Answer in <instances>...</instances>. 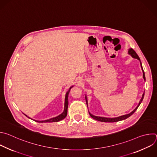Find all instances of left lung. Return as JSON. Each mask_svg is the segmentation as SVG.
<instances>
[{
  "mask_svg": "<svg viewBox=\"0 0 157 157\" xmlns=\"http://www.w3.org/2000/svg\"><path fill=\"white\" fill-rule=\"evenodd\" d=\"M128 54L129 55H131L133 58L134 59H138L139 60H140V66H141V69H142V72H143V78L144 79V80L145 81V73H144V71L143 70V68H142V63L140 62V58L138 56V55L137 54V53L134 51L133 49L131 48L129 49L128 51ZM144 93H143L142 95V98L140 99L137 106L130 113L128 114H125V115H122V116H119V117H101V116H94L92 114H91L89 111H88V113L90 115V116L93 118L94 119H95L97 121H101V122H117V121H122V120H124L126 119L127 118H128L129 117H130L131 115H132L134 112L137 110V109L139 108V106H140V105L141 104L143 99H144ZM85 100H86V105H87V107H88V100H87V97L85 95Z\"/></svg>",
  "mask_w": 157,
  "mask_h": 157,
  "instance_id": "1",
  "label": "left lung"
}]
</instances>
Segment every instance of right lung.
I'll return each mask as SVG.
<instances>
[{"label":"right lung","mask_w":157,"mask_h":157,"mask_svg":"<svg viewBox=\"0 0 157 157\" xmlns=\"http://www.w3.org/2000/svg\"><path fill=\"white\" fill-rule=\"evenodd\" d=\"M74 86H72L71 87H70V88L69 89V90L67 91L66 94V97H65V102H64V111L63 112H62L60 114H59V116H56V117H52V118H51V119H47V120H44V121H37V120H35V119H33V121H35L36 122H58V121H60L62 119H64L66 116H67V108H68V105H69V101H68V98H69V93L70 92V90ZM24 114V113H23ZM26 117H28V118L29 119H31V117H29V116H28L26 114H25Z\"/></svg>","instance_id":"right-lung-1"}]
</instances>
